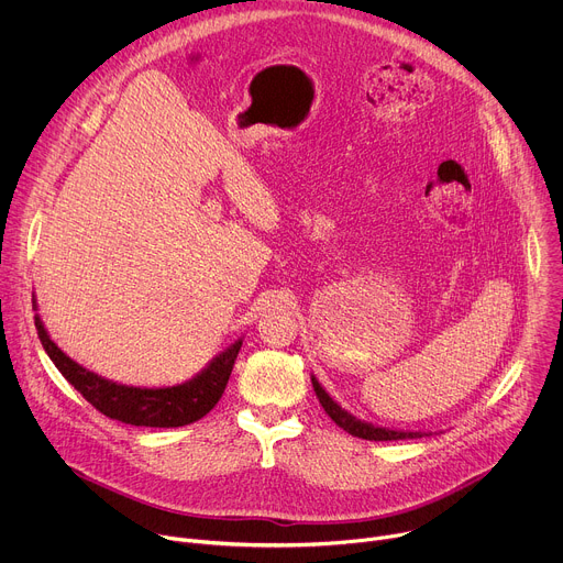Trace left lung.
<instances>
[{"instance_id":"8db88e82","label":"left lung","mask_w":563,"mask_h":563,"mask_svg":"<svg viewBox=\"0 0 563 563\" xmlns=\"http://www.w3.org/2000/svg\"><path fill=\"white\" fill-rule=\"evenodd\" d=\"M311 385H313V391L320 400V406L325 408L328 417L339 426L343 428L345 432H350L352 437H358V439H365V441H398V439H421V437H430L432 432H415V430H394V428H380V426H374V423H367V421H361L358 417L350 415L345 408H341L336 400L325 391V387L318 383V378L311 374Z\"/></svg>"}]
</instances>
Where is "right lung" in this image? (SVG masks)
Masks as SVG:
<instances>
[{"label": "right lung", "instance_id": "right-lung-1", "mask_svg": "<svg viewBox=\"0 0 563 563\" xmlns=\"http://www.w3.org/2000/svg\"><path fill=\"white\" fill-rule=\"evenodd\" d=\"M35 309V328L42 341L44 352L62 372V376L82 394L89 404L107 415L109 419L144 426V428H183L202 417H207L220 400L227 380L231 376L235 356L243 347V336L231 343L224 352L216 354L205 369H200L194 378L172 385V387H135L122 385L118 380L104 378L85 365L75 363L66 356L46 332L42 318L37 313V300L33 296Z\"/></svg>", "mask_w": 563, "mask_h": 563}]
</instances>
